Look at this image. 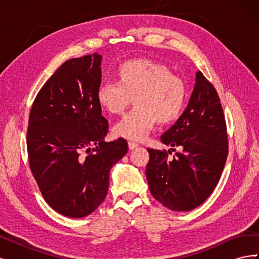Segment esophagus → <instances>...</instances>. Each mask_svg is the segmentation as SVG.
Masks as SVG:
<instances>
[{"label":"esophagus","mask_w":259,"mask_h":259,"mask_svg":"<svg viewBox=\"0 0 259 259\" xmlns=\"http://www.w3.org/2000/svg\"><path fill=\"white\" fill-rule=\"evenodd\" d=\"M139 145L136 144V143H133V142H128V148L131 149V150H133V149H136Z\"/></svg>","instance_id":"1"}]
</instances>
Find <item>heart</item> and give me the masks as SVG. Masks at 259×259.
Here are the masks:
<instances>
[{
    "label": "heart",
    "mask_w": 259,
    "mask_h": 259,
    "mask_svg": "<svg viewBox=\"0 0 259 259\" xmlns=\"http://www.w3.org/2000/svg\"><path fill=\"white\" fill-rule=\"evenodd\" d=\"M115 83H103L96 100L103 110L122 114L134 100L135 108L115 124L114 135L126 139L144 138L155 122L168 124L183 112L187 91L184 81L169 68L147 58L130 59L117 66Z\"/></svg>",
    "instance_id": "obj_1"
}]
</instances>
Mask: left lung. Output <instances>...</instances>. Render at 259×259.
Listing matches in <instances>:
<instances>
[{
  "mask_svg": "<svg viewBox=\"0 0 259 259\" xmlns=\"http://www.w3.org/2000/svg\"><path fill=\"white\" fill-rule=\"evenodd\" d=\"M161 142L180 147L182 152L167 160L166 151L147 149L150 159L146 176L151 194L171 210L187 211L198 207L215 189L228 154L221 100L201 71L195 74L186 110L161 136Z\"/></svg>",
  "mask_w": 259,
  "mask_h": 259,
  "instance_id": "obj_1",
  "label": "left lung"
}]
</instances>
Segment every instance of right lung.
<instances>
[{
	"label": "right lung",
	"instance_id": "right-lung-1",
	"mask_svg": "<svg viewBox=\"0 0 259 259\" xmlns=\"http://www.w3.org/2000/svg\"><path fill=\"white\" fill-rule=\"evenodd\" d=\"M101 59L95 53L65 61L38 92L29 116L31 171L49 205L71 218L103 203L110 169L127 152L123 138L105 142L108 121L96 100Z\"/></svg>",
	"mask_w": 259,
	"mask_h": 259
}]
</instances>
